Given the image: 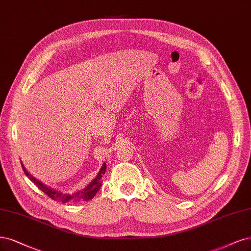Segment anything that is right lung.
<instances>
[{
	"label": "right lung",
	"instance_id": "add662e5",
	"mask_svg": "<svg viewBox=\"0 0 251 251\" xmlns=\"http://www.w3.org/2000/svg\"><path fill=\"white\" fill-rule=\"evenodd\" d=\"M22 166H23V165H22ZM23 169H24L25 175L27 176L33 181V183L35 184V185L41 190V191H42L43 193H46V194L50 198V200L65 203V202H76V201L92 200L93 196L98 193V191H99L100 186H101V183H102L101 177H102L103 175H105L106 164H105V163L102 164V167L100 168L98 176H97L96 178H94L87 187H86V188L83 189V190H80V191H76V192H75V193H73V194H67V193L64 194V193L59 192V191H56V190L51 189V188H50V187H47L46 185H43V184L41 183V181L37 180L35 177H33V176L29 174V172L25 169L24 166H23Z\"/></svg>",
	"mask_w": 251,
	"mask_h": 251
}]
</instances>
